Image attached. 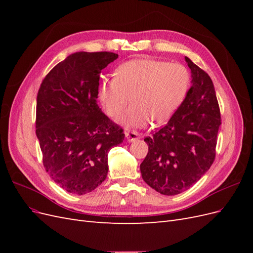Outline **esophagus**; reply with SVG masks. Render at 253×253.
<instances>
[{"label": "esophagus", "mask_w": 253, "mask_h": 253, "mask_svg": "<svg viewBox=\"0 0 253 253\" xmlns=\"http://www.w3.org/2000/svg\"><path fill=\"white\" fill-rule=\"evenodd\" d=\"M126 134V139H127V141H129V142H133V141H135V140H137L139 138V135H138V133L137 132H129V131H127V132H126L125 133Z\"/></svg>", "instance_id": "esophagus-1"}]
</instances>
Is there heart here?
Here are the masks:
<instances>
[{"mask_svg":"<svg viewBox=\"0 0 253 253\" xmlns=\"http://www.w3.org/2000/svg\"><path fill=\"white\" fill-rule=\"evenodd\" d=\"M190 85L187 68L154 59H135L121 64L114 78H104L98 95L109 116L116 118L129 99L133 104L120 121L126 127H144L169 119L185 99Z\"/></svg>","mask_w":253,"mask_h":253,"instance_id":"heart-1","label":"heart"}]
</instances>
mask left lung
<instances>
[{
    "instance_id": "8db88e82",
    "label": "left lung",
    "mask_w": 253,
    "mask_h": 253,
    "mask_svg": "<svg viewBox=\"0 0 253 253\" xmlns=\"http://www.w3.org/2000/svg\"><path fill=\"white\" fill-rule=\"evenodd\" d=\"M185 60L191 87L168 124L144 138L149 152L140 165L142 179L169 196L188 190L210 169L221 125L211 78L188 57Z\"/></svg>"
}]
</instances>
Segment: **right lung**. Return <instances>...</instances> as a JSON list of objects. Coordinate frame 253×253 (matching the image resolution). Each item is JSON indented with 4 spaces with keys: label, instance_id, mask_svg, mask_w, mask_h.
<instances>
[{
    "label": "right lung",
    "instance_id": "add662e5",
    "mask_svg": "<svg viewBox=\"0 0 253 253\" xmlns=\"http://www.w3.org/2000/svg\"><path fill=\"white\" fill-rule=\"evenodd\" d=\"M117 53H72L46 75L37 96L36 134L51 179L73 194L106 178L109 151L125 133L97 104L100 73Z\"/></svg>",
    "mask_w": 253,
    "mask_h": 253
}]
</instances>
